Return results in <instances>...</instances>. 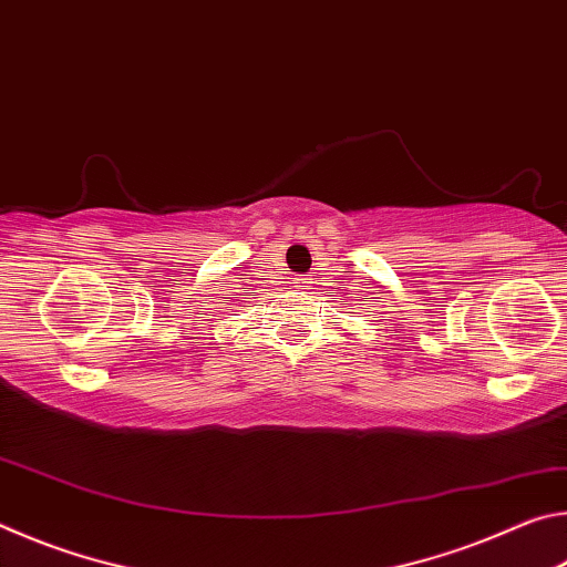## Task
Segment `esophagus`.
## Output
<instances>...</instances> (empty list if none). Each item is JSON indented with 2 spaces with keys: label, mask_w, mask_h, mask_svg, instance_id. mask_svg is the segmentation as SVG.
Listing matches in <instances>:
<instances>
[{
  "label": "esophagus",
  "mask_w": 567,
  "mask_h": 567,
  "mask_svg": "<svg viewBox=\"0 0 567 567\" xmlns=\"http://www.w3.org/2000/svg\"><path fill=\"white\" fill-rule=\"evenodd\" d=\"M292 287H295V290L307 292V290H312V282H310V277H307V275H297L292 280Z\"/></svg>",
  "instance_id": "obj_1"
}]
</instances>
